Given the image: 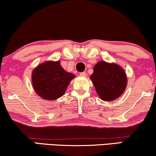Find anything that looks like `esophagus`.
<instances>
[{
  "mask_svg": "<svg viewBox=\"0 0 156 156\" xmlns=\"http://www.w3.org/2000/svg\"><path fill=\"white\" fill-rule=\"evenodd\" d=\"M79 76H81V77H86V73H84V72L80 73L79 74Z\"/></svg>",
  "mask_w": 156,
  "mask_h": 156,
  "instance_id": "1",
  "label": "esophagus"
}]
</instances>
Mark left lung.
Returning <instances> with one entry per match:
<instances>
[{
  "mask_svg": "<svg viewBox=\"0 0 156 156\" xmlns=\"http://www.w3.org/2000/svg\"><path fill=\"white\" fill-rule=\"evenodd\" d=\"M98 96L105 101L117 99L127 87V77L123 68L116 63L98 62L90 77Z\"/></svg>",
  "mask_w": 156,
  "mask_h": 156,
  "instance_id": "8db88e82",
  "label": "left lung"
}]
</instances>
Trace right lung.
<instances>
[{
  "instance_id": "right-lung-1",
  "label": "right lung",
  "mask_w": 156,
  "mask_h": 156,
  "mask_svg": "<svg viewBox=\"0 0 156 156\" xmlns=\"http://www.w3.org/2000/svg\"><path fill=\"white\" fill-rule=\"evenodd\" d=\"M75 75L66 72L60 61L39 64L31 73V82L37 94L44 100L53 101L64 95Z\"/></svg>"
}]
</instances>
